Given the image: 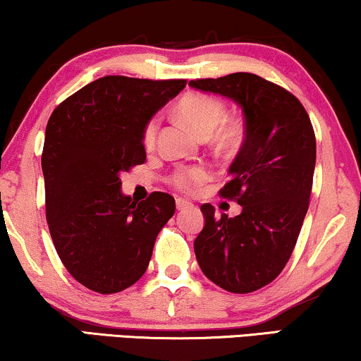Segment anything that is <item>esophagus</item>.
Here are the masks:
<instances>
[{
	"label": "esophagus",
	"mask_w": 361,
	"mask_h": 361,
	"mask_svg": "<svg viewBox=\"0 0 361 361\" xmlns=\"http://www.w3.org/2000/svg\"><path fill=\"white\" fill-rule=\"evenodd\" d=\"M189 207H192V204L190 202H187V200H184V199H177L176 200V209L177 210H185V209H189Z\"/></svg>",
	"instance_id": "1"
}]
</instances>
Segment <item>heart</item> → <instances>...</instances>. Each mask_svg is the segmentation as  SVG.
Here are the masks:
<instances>
[{
	"label": "heart",
	"instance_id": "heart-1",
	"mask_svg": "<svg viewBox=\"0 0 361 361\" xmlns=\"http://www.w3.org/2000/svg\"><path fill=\"white\" fill-rule=\"evenodd\" d=\"M177 111L202 136H209L216 130V141L221 146H233L240 137V128L235 123H224L225 106L216 98L205 93H189L177 105ZM161 118L152 116L142 128V142L147 147L154 146ZM210 179V169L205 164L180 166L169 176V182L176 189L190 192Z\"/></svg>",
	"mask_w": 361,
	"mask_h": 361
}]
</instances>
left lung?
I'll return each mask as SVG.
<instances>
[{"instance_id":"8db88e82","label":"left lung","mask_w":361,"mask_h":361,"mask_svg":"<svg viewBox=\"0 0 361 361\" xmlns=\"http://www.w3.org/2000/svg\"><path fill=\"white\" fill-rule=\"evenodd\" d=\"M189 85L243 108V146L219 192L243 210L230 219L202 205L205 225L194 250L212 283L228 293H253L281 274L302 228L315 167L312 123L293 93L255 73L197 78Z\"/></svg>"}]
</instances>
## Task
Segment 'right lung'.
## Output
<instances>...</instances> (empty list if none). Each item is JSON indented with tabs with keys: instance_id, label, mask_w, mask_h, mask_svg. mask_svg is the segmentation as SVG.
<instances>
[{
	"instance_id": "obj_1",
	"label": "right lung",
	"mask_w": 361,
	"mask_h": 361,
	"mask_svg": "<svg viewBox=\"0 0 361 361\" xmlns=\"http://www.w3.org/2000/svg\"><path fill=\"white\" fill-rule=\"evenodd\" d=\"M187 80L106 75L59 103L42 149L46 219L59 258L90 290L115 294L146 273L176 200L121 194V172L146 162L142 128Z\"/></svg>"
}]
</instances>
